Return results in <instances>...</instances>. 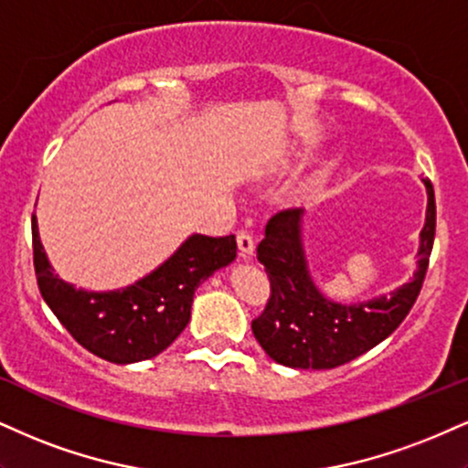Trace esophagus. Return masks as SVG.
<instances>
[{
    "instance_id": "1",
    "label": "esophagus",
    "mask_w": 468,
    "mask_h": 468,
    "mask_svg": "<svg viewBox=\"0 0 468 468\" xmlns=\"http://www.w3.org/2000/svg\"><path fill=\"white\" fill-rule=\"evenodd\" d=\"M238 250H239V257H244V259L255 255V241H252V235H249V233L238 235Z\"/></svg>"
}]
</instances>
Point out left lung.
<instances>
[{"instance_id": "obj_1", "label": "left lung", "mask_w": 468, "mask_h": 468, "mask_svg": "<svg viewBox=\"0 0 468 468\" xmlns=\"http://www.w3.org/2000/svg\"><path fill=\"white\" fill-rule=\"evenodd\" d=\"M427 189L425 224L419 235L416 270L397 290L357 303H340L323 294L309 270L303 209L277 213L257 246L266 268L270 296L266 312L252 320V334L270 359L288 368H335L384 342L412 309L423 288L436 233V200Z\"/></svg>"}]
</instances>
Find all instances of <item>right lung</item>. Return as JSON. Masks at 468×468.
I'll list each match as a JSON object with an SVG mask.
<instances>
[{
  "label": "right lung",
  "mask_w": 468,
  "mask_h": 468,
  "mask_svg": "<svg viewBox=\"0 0 468 468\" xmlns=\"http://www.w3.org/2000/svg\"><path fill=\"white\" fill-rule=\"evenodd\" d=\"M35 272L43 301L60 324L93 356L112 364L156 357L183 334L194 292L238 257L235 235H189L161 266L126 288L84 290L54 272L32 216Z\"/></svg>",
  "instance_id": "add662e5"
}]
</instances>
